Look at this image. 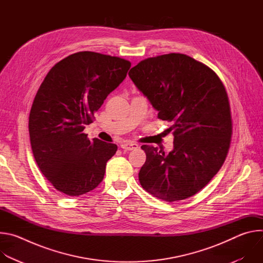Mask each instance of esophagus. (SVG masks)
<instances>
[{
    "mask_svg": "<svg viewBox=\"0 0 263 263\" xmlns=\"http://www.w3.org/2000/svg\"><path fill=\"white\" fill-rule=\"evenodd\" d=\"M121 147L123 149H125V151H131V149H134V148H137L139 147L137 143L135 142H125V143H122L121 144Z\"/></svg>",
    "mask_w": 263,
    "mask_h": 263,
    "instance_id": "esophagus-1",
    "label": "esophagus"
}]
</instances>
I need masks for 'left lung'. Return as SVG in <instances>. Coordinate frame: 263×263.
I'll return each mask as SVG.
<instances>
[{
    "label": "left lung",
    "instance_id": "1",
    "mask_svg": "<svg viewBox=\"0 0 263 263\" xmlns=\"http://www.w3.org/2000/svg\"><path fill=\"white\" fill-rule=\"evenodd\" d=\"M129 77L172 123L174 148L141 145L146 160L138 178L143 190L166 202L193 197L210 182L227 157L232 119L229 99L217 74L207 65L179 53L140 61Z\"/></svg>",
    "mask_w": 263,
    "mask_h": 263
}]
</instances>
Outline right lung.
<instances>
[{"mask_svg": "<svg viewBox=\"0 0 263 263\" xmlns=\"http://www.w3.org/2000/svg\"><path fill=\"white\" fill-rule=\"evenodd\" d=\"M130 66L120 57L78 52L56 63L37 90L29 116L31 147L37 165L58 192L77 197L102 182L118 145L89 140L83 130Z\"/></svg>", "mask_w": 263, "mask_h": 263, "instance_id": "obj_1", "label": "right lung"}]
</instances>
